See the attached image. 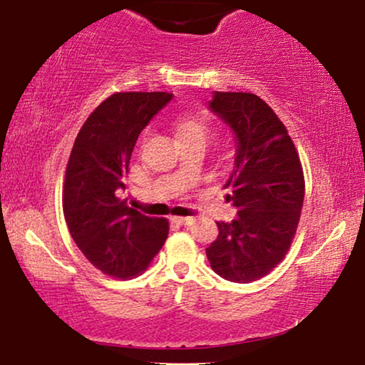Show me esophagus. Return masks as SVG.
Segmentation results:
<instances>
[{
	"label": "esophagus",
	"instance_id": "esophagus-1",
	"mask_svg": "<svg viewBox=\"0 0 365 365\" xmlns=\"http://www.w3.org/2000/svg\"><path fill=\"white\" fill-rule=\"evenodd\" d=\"M170 222L173 223H178V225H191L192 222H195V218L192 217H170Z\"/></svg>",
	"mask_w": 365,
	"mask_h": 365
}]
</instances>
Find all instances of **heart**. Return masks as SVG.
<instances>
[{"label":"heart","instance_id":"heart-1","mask_svg":"<svg viewBox=\"0 0 365 365\" xmlns=\"http://www.w3.org/2000/svg\"><path fill=\"white\" fill-rule=\"evenodd\" d=\"M175 133H178V138H191V137H197V138H206L210 137L211 130L205 121L201 120H195V118H184L178 123V128H175Z\"/></svg>","mask_w":365,"mask_h":365}]
</instances>
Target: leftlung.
I'll return each instance as SVG.
<instances>
[{
    "label": "left lung",
    "mask_w": 365,
    "mask_h": 365,
    "mask_svg": "<svg viewBox=\"0 0 365 365\" xmlns=\"http://www.w3.org/2000/svg\"><path fill=\"white\" fill-rule=\"evenodd\" d=\"M208 108L235 138L225 186L238 211L230 223L217 222L206 257L220 277L245 284L271 272L289 250L303 208V169L286 127L259 96L215 91Z\"/></svg>",
    "instance_id": "obj_1"
}]
</instances>
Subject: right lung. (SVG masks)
Listing matches in <instances>:
<instances>
[{
    "label": "right lung",
    "instance_id": "add662e5",
    "mask_svg": "<svg viewBox=\"0 0 365 365\" xmlns=\"http://www.w3.org/2000/svg\"><path fill=\"white\" fill-rule=\"evenodd\" d=\"M170 100L173 93L113 94L88 116L71 150L66 223L84 257L108 276H138L168 238V220L145 217L121 195L138 135Z\"/></svg>",
    "mask_w": 365,
    "mask_h": 365
}]
</instances>
